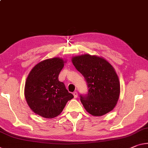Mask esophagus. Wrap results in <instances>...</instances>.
<instances>
[{"label": "esophagus", "instance_id": "esophagus-1", "mask_svg": "<svg viewBox=\"0 0 148 148\" xmlns=\"http://www.w3.org/2000/svg\"><path fill=\"white\" fill-rule=\"evenodd\" d=\"M73 95H74V98L78 97V92H77V91H74V92L73 93Z\"/></svg>", "mask_w": 148, "mask_h": 148}]
</instances>
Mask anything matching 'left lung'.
I'll use <instances>...</instances> for the list:
<instances>
[{
    "label": "left lung",
    "mask_w": 148,
    "mask_h": 148,
    "mask_svg": "<svg viewBox=\"0 0 148 148\" xmlns=\"http://www.w3.org/2000/svg\"><path fill=\"white\" fill-rule=\"evenodd\" d=\"M72 62L88 84V95L80 96L86 111L100 116L112 111L121 91L120 81L113 66L103 57L89 54L74 56Z\"/></svg>",
    "instance_id": "left-lung-1"
}]
</instances>
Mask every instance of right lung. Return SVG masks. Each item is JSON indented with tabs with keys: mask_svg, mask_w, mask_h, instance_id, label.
Segmentation results:
<instances>
[{
	"mask_svg": "<svg viewBox=\"0 0 148 148\" xmlns=\"http://www.w3.org/2000/svg\"><path fill=\"white\" fill-rule=\"evenodd\" d=\"M66 60L60 57L39 62L29 72L24 88L28 106L36 114L52 119L61 113L68 101L74 97L58 81V75Z\"/></svg>",
	"mask_w": 148,
	"mask_h": 148,
	"instance_id": "1",
	"label": "right lung"
}]
</instances>
